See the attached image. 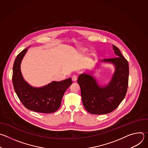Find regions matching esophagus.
Masks as SVG:
<instances>
[{"label": "esophagus", "instance_id": "1", "mask_svg": "<svg viewBox=\"0 0 148 148\" xmlns=\"http://www.w3.org/2000/svg\"><path fill=\"white\" fill-rule=\"evenodd\" d=\"M72 80L73 81H76L77 80V77L76 75H73L72 77Z\"/></svg>", "mask_w": 148, "mask_h": 148}]
</instances>
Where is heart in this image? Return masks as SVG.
Masks as SVG:
<instances>
[{
    "mask_svg": "<svg viewBox=\"0 0 148 148\" xmlns=\"http://www.w3.org/2000/svg\"><path fill=\"white\" fill-rule=\"evenodd\" d=\"M81 50H82V51H86L87 50V49H82Z\"/></svg>",
    "mask_w": 148,
    "mask_h": 148,
    "instance_id": "heart-1",
    "label": "heart"
}]
</instances>
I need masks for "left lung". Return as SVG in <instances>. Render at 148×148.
I'll return each mask as SVG.
<instances>
[{"label": "left lung", "instance_id": "8db88e82", "mask_svg": "<svg viewBox=\"0 0 148 148\" xmlns=\"http://www.w3.org/2000/svg\"><path fill=\"white\" fill-rule=\"evenodd\" d=\"M112 46L116 57L102 60L115 66L114 73L107 85L100 86L92 75L86 73L79 75L77 80L81 88L84 107L92 114L102 115L111 112L118 107L127 92L128 62L117 47Z\"/></svg>", "mask_w": 148, "mask_h": 148}]
</instances>
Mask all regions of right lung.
<instances>
[{
    "instance_id": "obj_1",
    "label": "right lung",
    "mask_w": 148,
    "mask_h": 148,
    "mask_svg": "<svg viewBox=\"0 0 148 148\" xmlns=\"http://www.w3.org/2000/svg\"><path fill=\"white\" fill-rule=\"evenodd\" d=\"M27 49L21 51L14 62L12 81L14 91L27 109L39 113L54 112L60 108L64 92L71 85V78L53 81L40 88L31 86L24 79L20 70L21 62Z\"/></svg>"
}]
</instances>
